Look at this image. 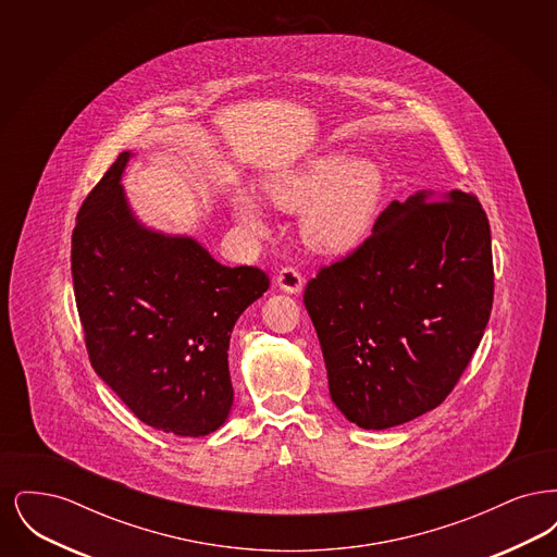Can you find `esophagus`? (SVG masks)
<instances>
[{"instance_id": "1", "label": "esophagus", "mask_w": 557, "mask_h": 557, "mask_svg": "<svg viewBox=\"0 0 557 557\" xmlns=\"http://www.w3.org/2000/svg\"><path fill=\"white\" fill-rule=\"evenodd\" d=\"M275 282H277V286H280L282 290L288 292V294H298V292L302 290V284H305V280H302V275L298 273V269L290 265L280 269Z\"/></svg>"}]
</instances>
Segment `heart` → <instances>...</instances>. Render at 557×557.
Instances as JSON below:
<instances>
[{"mask_svg": "<svg viewBox=\"0 0 557 557\" xmlns=\"http://www.w3.org/2000/svg\"><path fill=\"white\" fill-rule=\"evenodd\" d=\"M380 187V171L371 162L325 157L269 177L263 191L280 209L300 211L309 207L302 216L307 244L319 252L343 255L368 236ZM234 211L250 232L261 234L265 230L261 202L252 194L238 191Z\"/></svg>", "mask_w": 557, "mask_h": 557, "instance_id": "heart-1", "label": "heart"}]
</instances>
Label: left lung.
Instances as JSON below:
<instances>
[{
  "mask_svg": "<svg viewBox=\"0 0 557 557\" xmlns=\"http://www.w3.org/2000/svg\"><path fill=\"white\" fill-rule=\"evenodd\" d=\"M493 280L486 212L459 189L391 202L371 236L319 267L302 300L346 420L384 430L449 397L491 318Z\"/></svg>",
  "mask_w": 557,
  "mask_h": 557,
  "instance_id": "left-lung-1",
  "label": "left lung"
}]
</instances>
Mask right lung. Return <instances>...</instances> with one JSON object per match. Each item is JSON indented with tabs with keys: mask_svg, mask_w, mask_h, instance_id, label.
Masks as SVG:
<instances>
[{
	"mask_svg": "<svg viewBox=\"0 0 557 557\" xmlns=\"http://www.w3.org/2000/svg\"><path fill=\"white\" fill-rule=\"evenodd\" d=\"M129 152L87 194L71 244L75 300L91 368L144 424L205 436L227 420V348L269 275L225 267L191 238L141 227L123 196Z\"/></svg>",
	"mask_w": 557,
	"mask_h": 557,
	"instance_id": "right-lung-1",
	"label": "right lung"
}]
</instances>
